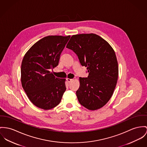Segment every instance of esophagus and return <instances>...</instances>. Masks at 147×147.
I'll return each instance as SVG.
<instances>
[{"label": "esophagus", "mask_w": 147, "mask_h": 147, "mask_svg": "<svg viewBox=\"0 0 147 147\" xmlns=\"http://www.w3.org/2000/svg\"><path fill=\"white\" fill-rule=\"evenodd\" d=\"M73 80V79H69V78H68V79H67V81H68V82L69 83H71Z\"/></svg>", "instance_id": "1"}]
</instances>
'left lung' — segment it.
Masks as SVG:
<instances>
[{"label": "left lung", "instance_id": "1", "mask_svg": "<svg viewBox=\"0 0 147 147\" xmlns=\"http://www.w3.org/2000/svg\"><path fill=\"white\" fill-rule=\"evenodd\" d=\"M87 67L88 76L79 77L76 94L80 105L90 110L104 106L113 94L119 75L117 58L113 47L94 34L73 35L67 45Z\"/></svg>", "mask_w": 147, "mask_h": 147}]
</instances>
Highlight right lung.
<instances>
[{
	"mask_svg": "<svg viewBox=\"0 0 147 147\" xmlns=\"http://www.w3.org/2000/svg\"><path fill=\"white\" fill-rule=\"evenodd\" d=\"M70 36H48L36 42L23 58V88L36 107L50 110L59 104L66 90L65 79L55 77L50 70L58 65Z\"/></svg>",
	"mask_w": 147,
	"mask_h": 147,
	"instance_id": "add662e5",
	"label": "right lung"
}]
</instances>
